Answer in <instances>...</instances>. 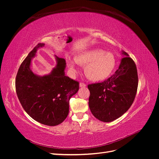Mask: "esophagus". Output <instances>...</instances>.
Returning a JSON list of instances; mask_svg holds the SVG:
<instances>
[{"label":"esophagus","mask_w":159,"mask_h":159,"mask_svg":"<svg viewBox=\"0 0 159 159\" xmlns=\"http://www.w3.org/2000/svg\"><path fill=\"white\" fill-rule=\"evenodd\" d=\"M80 87H85L86 84L84 82H80Z\"/></svg>","instance_id":"34e87169"}]
</instances>
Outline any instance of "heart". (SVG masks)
I'll use <instances>...</instances> for the list:
<instances>
[{
  "mask_svg": "<svg viewBox=\"0 0 159 159\" xmlns=\"http://www.w3.org/2000/svg\"><path fill=\"white\" fill-rule=\"evenodd\" d=\"M74 60L68 59L67 63L70 70L77 71L75 62L78 64L85 66V74L93 81H100L107 79L111 74L116 64L113 54L101 49H92L85 51L74 57Z\"/></svg>",
  "mask_w": 159,
  "mask_h": 159,
  "instance_id": "obj_1",
  "label": "heart"
}]
</instances>
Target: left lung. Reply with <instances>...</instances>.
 <instances>
[{
    "instance_id": "1",
    "label": "left lung",
    "mask_w": 159,
    "mask_h": 159,
    "mask_svg": "<svg viewBox=\"0 0 159 159\" xmlns=\"http://www.w3.org/2000/svg\"><path fill=\"white\" fill-rule=\"evenodd\" d=\"M121 60L115 74L101 83L88 85L90 91L89 107L93 116L103 122H111L123 115L131 106L138 87L137 70L127 53Z\"/></svg>"
}]
</instances>
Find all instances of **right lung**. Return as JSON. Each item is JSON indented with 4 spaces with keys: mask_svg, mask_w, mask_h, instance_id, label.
<instances>
[{
    "mask_svg": "<svg viewBox=\"0 0 159 159\" xmlns=\"http://www.w3.org/2000/svg\"><path fill=\"white\" fill-rule=\"evenodd\" d=\"M44 46L38 44L22 62L16 77V91L23 109L33 119L56 126L68 116L70 99L78 92L79 82L65 75L66 60L57 56L51 74L40 77L33 73L31 59L38 48Z\"/></svg>",
    "mask_w": 159,
    "mask_h": 159,
    "instance_id": "obj_1",
    "label": "right lung"
}]
</instances>
